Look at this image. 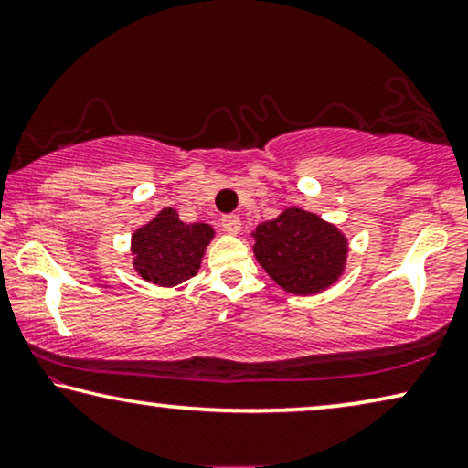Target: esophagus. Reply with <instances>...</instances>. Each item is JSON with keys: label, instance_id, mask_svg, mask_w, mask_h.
<instances>
[{"label": "esophagus", "instance_id": "esophagus-1", "mask_svg": "<svg viewBox=\"0 0 468 468\" xmlns=\"http://www.w3.org/2000/svg\"><path fill=\"white\" fill-rule=\"evenodd\" d=\"M220 227L225 229L227 233H231V235H237L241 231V220H239V216H235V214H229V216H222V220H220Z\"/></svg>", "mask_w": 468, "mask_h": 468}]
</instances>
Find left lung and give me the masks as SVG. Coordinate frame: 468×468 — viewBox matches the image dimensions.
<instances>
[{
    "label": "left lung",
    "instance_id": "8db88e82",
    "mask_svg": "<svg viewBox=\"0 0 468 468\" xmlns=\"http://www.w3.org/2000/svg\"><path fill=\"white\" fill-rule=\"evenodd\" d=\"M252 237L258 264L290 294H319L345 273V233L303 207H285L277 218L261 222Z\"/></svg>",
    "mask_w": 468,
    "mask_h": 468
}]
</instances>
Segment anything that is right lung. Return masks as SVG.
<instances>
[{
  "label": "right lung",
  "instance_id": "obj_1",
  "mask_svg": "<svg viewBox=\"0 0 468 468\" xmlns=\"http://www.w3.org/2000/svg\"><path fill=\"white\" fill-rule=\"evenodd\" d=\"M214 229L206 222L186 225L176 210L164 207L155 218L132 233L134 271L144 282L172 288L197 275Z\"/></svg>",
  "mask_w": 468,
  "mask_h": 468
}]
</instances>
